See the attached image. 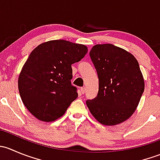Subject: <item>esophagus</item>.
Wrapping results in <instances>:
<instances>
[{"label": "esophagus", "instance_id": "esophagus-1", "mask_svg": "<svg viewBox=\"0 0 160 160\" xmlns=\"http://www.w3.org/2000/svg\"><path fill=\"white\" fill-rule=\"evenodd\" d=\"M85 91H86V88L83 87V88H80V93H82V94H83V93H85Z\"/></svg>", "mask_w": 160, "mask_h": 160}]
</instances>
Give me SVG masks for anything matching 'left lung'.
Wrapping results in <instances>:
<instances>
[{"label": "left lung", "mask_w": 160, "mask_h": 160, "mask_svg": "<svg viewBox=\"0 0 160 160\" xmlns=\"http://www.w3.org/2000/svg\"><path fill=\"white\" fill-rule=\"evenodd\" d=\"M98 79V96L86 104L101 125H119L133 114L145 89V81L135 56L111 44H98L90 52Z\"/></svg>", "instance_id": "obj_1"}]
</instances>
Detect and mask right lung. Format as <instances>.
Returning a JSON list of instances; mask_svg holds the SVG:
<instances>
[{"label":"right lung","instance_id":"obj_1","mask_svg":"<svg viewBox=\"0 0 160 160\" xmlns=\"http://www.w3.org/2000/svg\"><path fill=\"white\" fill-rule=\"evenodd\" d=\"M88 49L84 45L66 40L45 42L35 48L18 76V90L24 105L42 122L62 117L77 99L71 85V65L79 62Z\"/></svg>","mask_w":160,"mask_h":160}]
</instances>
